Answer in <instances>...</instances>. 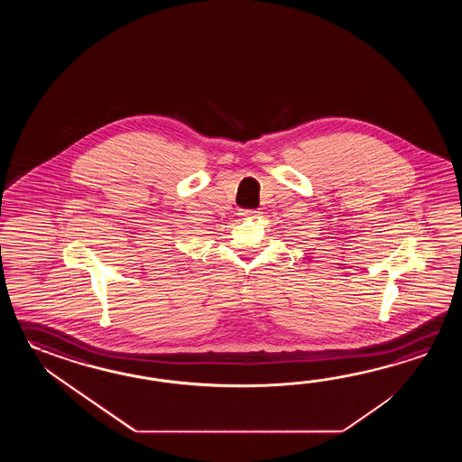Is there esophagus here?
Wrapping results in <instances>:
<instances>
[{
	"label": "esophagus",
	"mask_w": 462,
	"mask_h": 462,
	"mask_svg": "<svg viewBox=\"0 0 462 462\" xmlns=\"http://www.w3.org/2000/svg\"><path fill=\"white\" fill-rule=\"evenodd\" d=\"M241 217H255V211L254 209H245V211H241L239 213Z\"/></svg>",
	"instance_id": "esophagus-1"
}]
</instances>
